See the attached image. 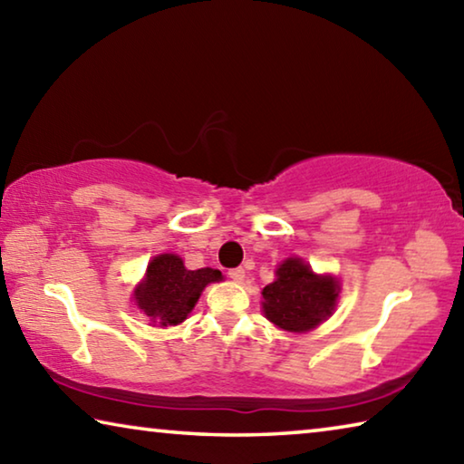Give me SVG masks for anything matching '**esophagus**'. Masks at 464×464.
I'll use <instances>...</instances> for the list:
<instances>
[{
  "label": "esophagus",
  "instance_id": "34e87169",
  "mask_svg": "<svg viewBox=\"0 0 464 464\" xmlns=\"http://www.w3.org/2000/svg\"><path fill=\"white\" fill-rule=\"evenodd\" d=\"M229 278L233 282H243V278H246V270H243V268H233V270H229Z\"/></svg>",
  "mask_w": 464,
  "mask_h": 464
}]
</instances>
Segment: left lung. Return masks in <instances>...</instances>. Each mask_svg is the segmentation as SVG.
<instances>
[{
  "instance_id": "8db88e82",
  "label": "left lung",
  "mask_w": 464,
  "mask_h": 464,
  "mask_svg": "<svg viewBox=\"0 0 464 464\" xmlns=\"http://www.w3.org/2000/svg\"><path fill=\"white\" fill-rule=\"evenodd\" d=\"M276 280L262 290L264 313L286 332H309L335 307L340 285L332 276H317L311 266L288 257L276 270Z\"/></svg>"
}]
</instances>
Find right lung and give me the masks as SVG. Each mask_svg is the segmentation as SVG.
Segmentation results:
<instances>
[{
	"instance_id": "add662e5",
	"label": "right lung",
	"mask_w": 464,
	"mask_h": 464,
	"mask_svg": "<svg viewBox=\"0 0 464 464\" xmlns=\"http://www.w3.org/2000/svg\"><path fill=\"white\" fill-rule=\"evenodd\" d=\"M217 280H221L218 270H186L182 257L161 254L149 264L145 280L135 290V301L155 324L178 325L194 309L204 286Z\"/></svg>"
}]
</instances>
